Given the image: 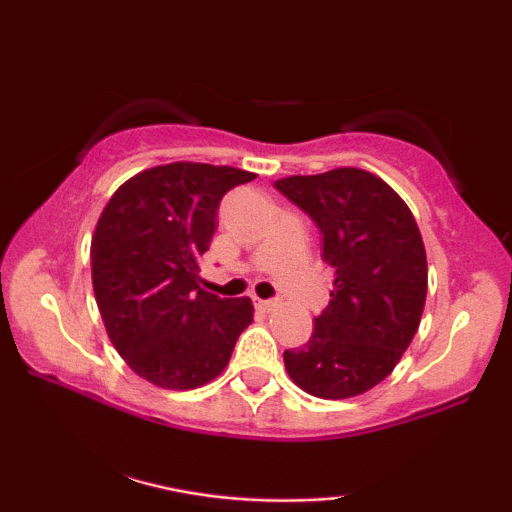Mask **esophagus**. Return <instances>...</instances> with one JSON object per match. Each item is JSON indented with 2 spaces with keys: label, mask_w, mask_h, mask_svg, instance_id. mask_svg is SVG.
<instances>
[{
  "label": "esophagus",
  "mask_w": 512,
  "mask_h": 512,
  "mask_svg": "<svg viewBox=\"0 0 512 512\" xmlns=\"http://www.w3.org/2000/svg\"><path fill=\"white\" fill-rule=\"evenodd\" d=\"M277 300H261V298H256V307L258 310H263V312H272V310H277Z\"/></svg>",
  "instance_id": "obj_1"
}]
</instances>
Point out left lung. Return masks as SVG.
Instances as JSON below:
<instances>
[{
  "instance_id": "left-lung-1",
  "label": "left lung",
  "mask_w": 512,
  "mask_h": 512,
  "mask_svg": "<svg viewBox=\"0 0 512 512\" xmlns=\"http://www.w3.org/2000/svg\"><path fill=\"white\" fill-rule=\"evenodd\" d=\"M275 188L317 223L335 270L312 338L284 352L286 373L328 401L366 394L401 361L424 312L429 270L415 216L394 188L359 167L296 174Z\"/></svg>"
}]
</instances>
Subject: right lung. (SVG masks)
I'll use <instances>...</instances> for the list:
<instances>
[{
	"instance_id": "obj_1",
	"label": "right lung",
	"mask_w": 512,
	"mask_h": 512,
	"mask_svg": "<svg viewBox=\"0 0 512 512\" xmlns=\"http://www.w3.org/2000/svg\"><path fill=\"white\" fill-rule=\"evenodd\" d=\"M251 179L228 165H156L118 186L100 214L90 242L97 307L116 352L156 387L212 382L254 319L249 298L214 296L198 275L221 198Z\"/></svg>"
}]
</instances>
